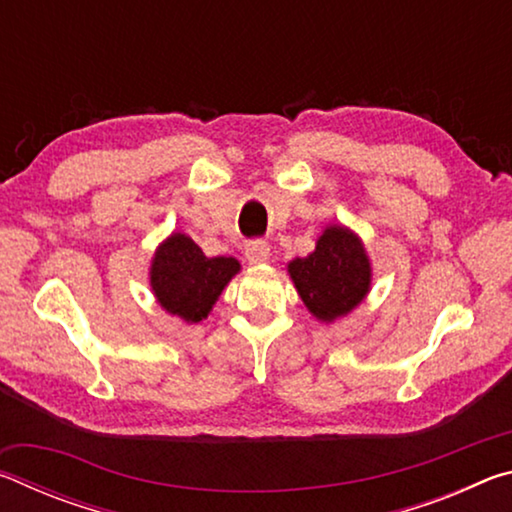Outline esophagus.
<instances>
[{
    "label": "esophagus",
    "instance_id": "obj_1",
    "mask_svg": "<svg viewBox=\"0 0 512 512\" xmlns=\"http://www.w3.org/2000/svg\"><path fill=\"white\" fill-rule=\"evenodd\" d=\"M246 259L248 264H266L271 259V248L266 241H250L246 244Z\"/></svg>",
    "mask_w": 512,
    "mask_h": 512
}]
</instances>
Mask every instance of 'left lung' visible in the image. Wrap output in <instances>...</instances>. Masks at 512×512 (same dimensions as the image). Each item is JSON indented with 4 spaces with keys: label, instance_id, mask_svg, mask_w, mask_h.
<instances>
[{
    "label": "left lung",
    "instance_id": "left-lung-1",
    "mask_svg": "<svg viewBox=\"0 0 512 512\" xmlns=\"http://www.w3.org/2000/svg\"><path fill=\"white\" fill-rule=\"evenodd\" d=\"M289 277L309 314L334 323L357 309L372 287V264L357 232L332 223L316 239L314 253L287 264Z\"/></svg>",
    "mask_w": 512,
    "mask_h": 512
}]
</instances>
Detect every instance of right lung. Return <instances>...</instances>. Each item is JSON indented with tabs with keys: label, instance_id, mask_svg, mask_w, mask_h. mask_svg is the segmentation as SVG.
I'll return each mask as SVG.
<instances>
[{
	"label": "right lung",
	"instance_id": "add662e5",
	"mask_svg": "<svg viewBox=\"0 0 512 512\" xmlns=\"http://www.w3.org/2000/svg\"><path fill=\"white\" fill-rule=\"evenodd\" d=\"M241 271L235 257H205L192 237L171 235L155 248L149 284L158 305L187 325L210 316L216 300Z\"/></svg>",
	"mask_w": 512,
	"mask_h": 512
}]
</instances>
